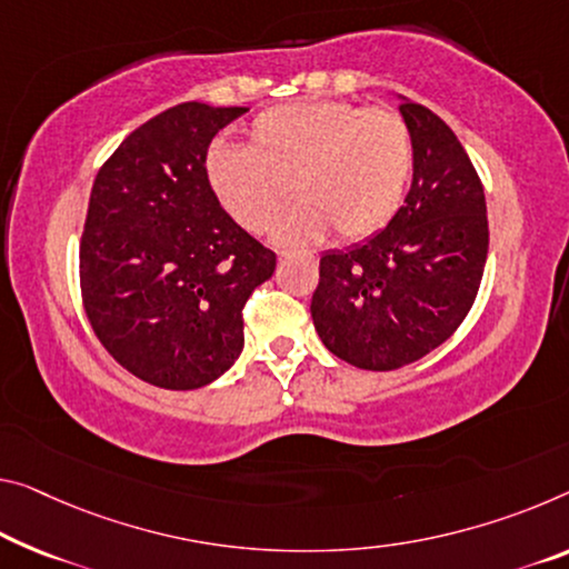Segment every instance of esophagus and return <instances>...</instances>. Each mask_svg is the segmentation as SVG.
Returning <instances> with one entry per match:
<instances>
[{
  "label": "esophagus",
  "mask_w": 569,
  "mask_h": 569,
  "mask_svg": "<svg viewBox=\"0 0 569 569\" xmlns=\"http://www.w3.org/2000/svg\"><path fill=\"white\" fill-rule=\"evenodd\" d=\"M287 257V251H279V259H284Z\"/></svg>",
  "instance_id": "34e87169"
}]
</instances>
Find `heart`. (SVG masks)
<instances>
[{"instance_id": "obj_1", "label": "heart", "mask_w": 569, "mask_h": 569, "mask_svg": "<svg viewBox=\"0 0 569 569\" xmlns=\"http://www.w3.org/2000/svg\"><path fill=\"white\" fill-rule=\"evenodd\" d=\"M412 172V134L397 111L348 101H302L259 113L249 144L218 142L206 178L241 229L267 231L292 193L302 200L277 223L284 243L318 241L328 226L358 241L397 216Z\"/></svg>"}]
</instances>
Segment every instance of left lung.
Masks as SVG:
<instances>
[{
	"label": "left lung",
	"instance_id": "1",
	"mask_svg": "<svg viewBox=\"0 0 569 569\" xmlns=\"http://www.w3.org/2000/svg\"><path fill=\"white\" fill-rule=\"evenodd\" d=\"M412 134L405 206L363 243L320 257L310 312L326 348L366 371H395L445 343L476 302L488 257L480 178L445 121L401 99Z\"/></svg>",
	"mask_w": 569,
	"mask_h": 569
}]
</instances>
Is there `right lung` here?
<instances>
[{"mask_svg": "<svg viewBox=\"0 0 569 569\" xmlns=\"http://www.w3.org/2000/svg\"><path fill=\"white\" fill-rule=\"evenodd\" d=\"M247 107L178 103L134 129L91 188L81 295L101 346L152 387L200 389L243 348L241 310L277 254L223 211L211 139Z\"/></svg>", "mask_w": 569, "mask_h": 569, "instance_id": "right-lung-1", "label": "right lung"}]
</instances>
